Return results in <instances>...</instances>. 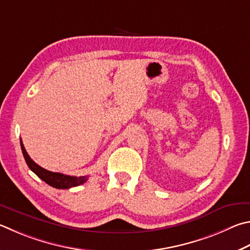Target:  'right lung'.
Returning <instances> with one entry per match:
<instances>
[{
    "label": "right lung",
    "mask_w": 250,
    "mask_h": 250,
    "mask_svg": "<svg viewBox=\"0 0 250 250\" xmlns=\"http://www.w3.org/2000/svg\"><path fill=\"white\" fill-rule=\"evenodd\" d=\"M21 147L22 155H24L25 161L28 165L29 168L33 170L36 175H37L40 179H42L44 183L51 186L53 188L57 189H69L72 187H76V186H80L84 184L86 180H87V177L82 176V177H75V176H69V175H63L61 172H53L42 168L38 164L31 160L28 153L26 152L24 144L21 142Z\"/></svg>",
    "instance_id": "1"
}]
</instances>
